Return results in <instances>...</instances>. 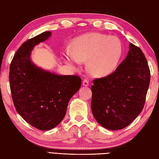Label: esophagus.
<instances>
[{
	"label": "esophagus",
	"instance_id": "1",
	"mask_svg": "<svg viewBox=\"0 0 159 159\" xmlns=\"http://www.w3.org/2000/svg\"><path fill=\"white\" fill-rule=\"evenodd\" d=\"M83 85L85 87H88L89 85V81L87 79H85L83 81Z\"/></svg>",
	"mask_w": 159,
	"mask_h": 159
}]
</instances>
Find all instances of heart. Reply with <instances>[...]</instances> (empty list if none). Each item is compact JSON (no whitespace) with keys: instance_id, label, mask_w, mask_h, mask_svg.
<instances>
[{"instance_id":"1","label":"heart","mask_w":159,"mask_h":159,"mask_svg":"<svg viewBox=\"0 0 159 159\" xmlns=\"http://www.w3.org/2000/svg\"><path fill=\"white\" fill-rule=\"evenodd\" d=\"M63 56L73 66L79 61H88L89 72L95 77H105L116 69L123 55V45L119 38L93 32L74 39Z\"/></svg>"}]
</instances>
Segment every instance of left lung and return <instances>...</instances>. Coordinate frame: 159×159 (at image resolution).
I'll use <instances>...</instances> for the list:
<instances>
[{
    "label": "left lung",
    "mask_w": 159,
    "mask_h": 159,
    "mask_svg": "<svg viewBox=\"0 0 159 159\" xmlns=\"http://www.w3.org/2000/svg\"><path fill=\"white\" fill-rule=\"evenodd\" d=\"M126 58L110 75L93 80L91 108L105 128H125L143 109L150 71L139 47L130 43Z\"/></svg>",
    "instance_id": "8db88e82"
}]
</instances>
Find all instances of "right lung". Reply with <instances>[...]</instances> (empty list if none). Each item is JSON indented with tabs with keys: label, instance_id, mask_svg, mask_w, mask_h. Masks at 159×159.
<instances>
[{
	"label": "right lung",
	"instance_id": "right-lung-1",
	"mask_svg": "<svg viewBox=\"0 0 159 159\" xmlns=\"http://www.w3.org/2000/svg\"><path fill=\"white\" fill-rule=\"evenodd\" d=\"M45 32L21 45L9 67V85L17 112L40 130L54 128L66 114L70 98L79 91L81 79L58 75L39 67L31 60L34 47L51 36Z\"/></svg>",
	"mask_w": 159,
	"mask_h": 159
}]
</instances>
